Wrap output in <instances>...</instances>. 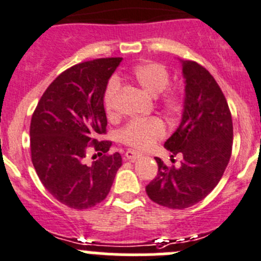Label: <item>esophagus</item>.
Wrapping results in <instances>:
<instances>
[{
  "instance_id": "esophagus-1",
  "label": "esophagus",
  "mask_w": 261,
  "mask_h": 261,
  "mask_svg": "<svg viewBox=\"0 0 261 261\" xmlns=\"http://www.w3.org/2000/svg\"><path fill=\"white\" fill-rule=\"evenodd\" d=\"M125 156H126V159L130 160V162H135V160L138 159V158H140L141 155H140V152H138V151H135V150L130 149V150H127V151H126Z\"/></svg>"
}]
</instances>
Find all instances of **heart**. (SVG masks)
I'll return each instance as SVG.
<instances>
[{
  "instance_id": "1",
  "label": "heart",
  "mask_w": 261,
  "mask_h": 261,
  "mask_svg": "<svg viewBox=\"0 0 261 261\" xmlns=\"http://www.w3.org/2000/svg\"><path fill=\"white\" fill-rule=\"evenodd\" d=\"M126 80L134 82L144 89L150 96H159L169 84V73L164 65L155 62H143L136 64L133 69L123 75ZM120 91V81L112 77L107 82L103 93V106L109 115H114L115 101ZM162 103L170 114L180 111L181 97L178 93H165L162 97ZM167 134V127L159 117L135 118L130 121L121 130L120 139L126 145L138 150H147L158 140L163 139Z\"/></svg>"
}]
</instances>
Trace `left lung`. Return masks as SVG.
<instances>
[{"instance_id":"left-lung-1","label":"left lung","mask_w":261,"mask_h":261,"mask_svg":"<svg viewBox=\"0 0 261 261\" xmlns=\"http://www.w3.org/2000/svg\"><path fill=\"white\" fill-rule=\"evenodd\" d=\"M184 105L177 130L164 147L181 155L180 167H167L160 158L158 175L146 186L149 198L160 206L183 210L208 196L231 158L232 118L227 101L208 70L192 60H180Z\"/></svg>"}]
</instances>
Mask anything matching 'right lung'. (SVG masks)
Wrapping results in <instances>:
<instances>
[{
	"label": "right lung",
	"mask_w": 261,
	"mask_h": 261,
	"mask_svg": "<svg viewBox=\"0 0 261 261\" xmlns=\"http://www.w3.org/2000/svg\"><path fill=\"white\" fill-rule=\"evenodd\" d=\"M122 58H102L73 65L58 75L41 96L30 123L31 160L39 179L54 198L74 210L103 201L122 158L106 155L103 93ZM89 148L100 159L91 166L84 158ZM105 153V155H102Z\"/></svg>",
	"instance_id": "right-lung-1"
}]
</instances>
